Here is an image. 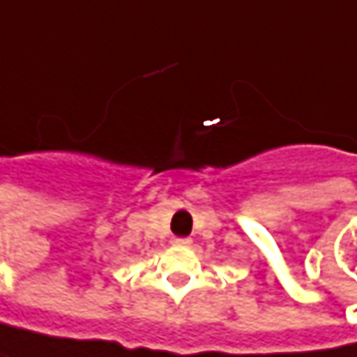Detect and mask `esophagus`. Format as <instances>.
I'll return each mask as SVG.
<instances>
[{"instance_id":"1","label":"esophagus","mask_w":357,"mask_h":357,"mask_svg":"<svg viewBox=\"0 0 357 357\" xmlns=\"http://www.w3.org/2000/svg\"><path fill=\"white\" fill-rule=\"evenodd\" d=\"M172 242L178 244V246H190V244H192V238H188V236H185V238H179V236H176Z\"/></svg>"}]
</instances>
